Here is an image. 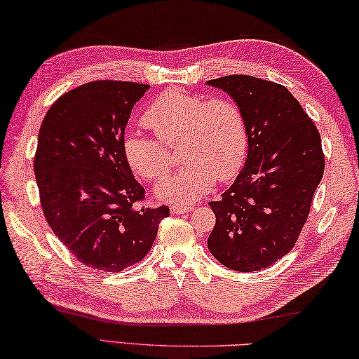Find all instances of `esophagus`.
<instances>
[{
  "mask_svg": "<svg viewBox=\"0 0 359 359\" xmlns=\"http://www.w3.org/2000/svg\"><path fill=\"white\" fill-rule=\"evenodd\" d=\"M170 210H172V214H186V212L192 210V208L180 206V204H173V206H170Z\"/></svg>",
  "mask_w": 359,
  "mask_h": 359,
  "instance_id": "1",
  "label": "esophagus"
}]
</instances>
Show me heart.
I'll list each match as a JSON object with an SVG mask.
<instances>
[{"label": "heart", "mask_w": 359, "mask_h": 359, "mask_svg": "<svg viewBox=\"0 0 359 359\" xmlns=\"http://www.w3.org/2000/svg\"><path fill=\"white\" fill-rule=\"evenodd\" d=\"M145 126L167 145L178 144L184 165L158 182L155 194L167 201L198 200L243 165L248 128L241 108L229 99H208L203 94L170 88L150 102ZM158 139L137 128L123 135V153L131 169L145 180H158L169 170L170 158Z\"/></svg>", "instance_id": "1"}]
</instances>
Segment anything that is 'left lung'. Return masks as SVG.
I'll return each mask as SVG.
<instances>
[{"label": "left lung", "mask_w": 359, "mask_h": 359, "mask_svg": "<svg viewBox=\"0 0 359 359\" xmlns=\"http://www.w3.org/2000/svg\"><path fill=\"white\" fill-rule=\"evenodd\" d=\"M243 111L248 156L220 201L210 254L226 268L259 271L287 255L309 217L324 175L319 131L283 85L252 76L208 80Z\"/></svg>", "instance_id": "obj_1"}]
</instances>
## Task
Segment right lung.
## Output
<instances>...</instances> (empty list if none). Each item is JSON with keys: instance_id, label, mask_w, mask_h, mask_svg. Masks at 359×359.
I'll return each instance as SVG.
<instances>
[{"instance_id": "obj_1", "label": "right lung", "mask_w": 359, "mask_h": 359, "mask_svg": "<svg viewBox=\"0 0 359 359\" xmlns=\"http://www.w3.org/2000/svg\"><path fill=\"white\" fill-rule=\"evenodd\" d=\"M149 85L97 80L58 97L43 119L34 159L46 222L83 265L105 273L141 262L167 206L139 209L144 187L123 153L131 108Z\"/></svg>"}]
</instances>
